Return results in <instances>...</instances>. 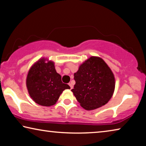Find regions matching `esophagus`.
I'll return each mask as SVG.
<instances>
[{"label":"esophagus","mask_w":146,"mask_h":146,"mask_svg":"<svg viewBox=\"0 0 146 146\" xmlns=\"http://www.w3.org/2000/svg\"><path fill=\"white\" fill-rule=\"evenodd\" d=\"M69 86H70L71 89H73V85H72V84H71V83H69Z\"/></svg>","instance_id":"34e87169"}]
</instances>
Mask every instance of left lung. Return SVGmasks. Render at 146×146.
<instances>
[{
    "instance_id": "left-lung-1",
    "label": "left lung",
    "mask_w": 146,
    "mask_h": 146,
    "mask_svg": "<svg viewBox=\"0 0 146 146\" xmlns=\"http://www.w3.org/2000/svg\"><path fill=\"white\" fill-rule=\"evenodd\" d=\"M74 79L76 83L71 91L86 110L104 106L114 93V74L99 56H92L81 64L74 73Z\"/></svg>"
}]
</instances>
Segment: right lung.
<instances>
[{
	"mask_svg": "<svg viewBox=\"0 0 146 146\" xmlns=\"http://www.w3.org/2000/svg\"><path fill=\"white\" fill-rule=\"evenodd\" d=\"M26 87L35 102L46 107L55 104L64 90L70 89L64 84L56 71L55 62L42 57L29 69L26 78Z\"/></svg>",
	"mask_w": 146,
	"mask_h": 146,
	"instance_id": "add662e5",
	"label": "right lung"
}]
</instances>
